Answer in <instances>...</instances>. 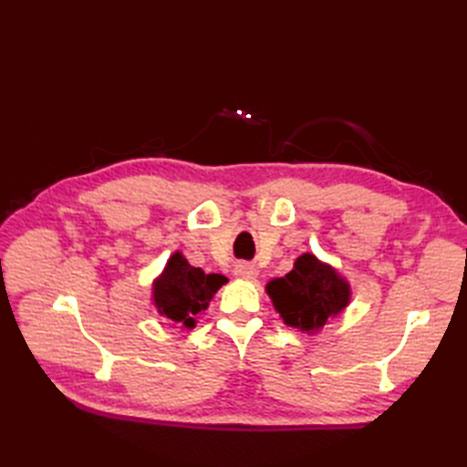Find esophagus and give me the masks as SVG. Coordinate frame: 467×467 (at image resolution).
Segmentation results:
<instances>
[{"mask_svg":"<svg viewBox=\"0 0 467 467\" xmlns=\"http://www.w3.org/2000/svg\"><path fill=\"white\" fill-rule=\"evenodd\" d=\"M234 275L239 278H255L257 276V268L249 265V263H237L234 266Z\"/></svg>","mask_w":467,"mask_h":467,"instance_id":"34e87169","label":"esophagus"}]
</instances>
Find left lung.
<instances>
[{
	"instance_id": "obj_1",
	"label": "left lung",
	"mask_w": 467,
	"mask_h": 467,
	"mask_svg": "<svg viewBox=\"0 0 467 467\" xmlns=\"http://www.w3.org/2000/svg\"><path fill=\"white\" fill-rule=\"evenodd\" d=\"M266 292L285 323L302 331L323 327L347 307L350 296L347 282L307 253L296 259L286 276L268 282Z\"/></svg>"
}]
</instances>
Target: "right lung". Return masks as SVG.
<instances>
[{
    "label": "right lung",
    "instance_id": "add662e5",
    "mask_svg": "<svg viewBox=\"0 0 467 467\" xmlns=\"http://www.w3.org/2000/svg\"><path fill=\"white\" fill-rule=\"evenodd\" d=\"M225 282L222 275H206L202 268L191 266L181 253L169 259L161 278L153 286V300L160 314L194 327V316L206 309L212 296Z\"/></svg>",
    "mask_w": 467,
    "mask_h": 467
}]
</instances>
